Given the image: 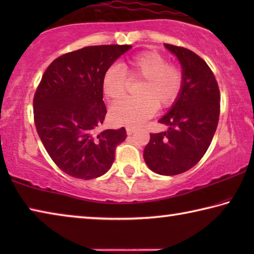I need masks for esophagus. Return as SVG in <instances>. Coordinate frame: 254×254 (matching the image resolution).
<instances>
[{"label":"esophagus","mask_w":254,"mask_h":254,"mask_svg":"<svg viewBox=\"0 0 254 254\" xmlns=\"http://www.w3.org/2000/svg\"><path fill=\"white\" fill-rule=\"evenodd\" d=\"M135 132V128L134 127H127V135H131V134H133V133Z\"/></svg>","instance_id":"1"}]
</instances>
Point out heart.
Here are the masks:
<instances>
[{"mask_svg":"<svg viewBox=\"0 0 254 254\" xmlns=\"http://www.w3.org/2000/svg\"><path fill=\"white\" fill-rule=\"evenodd\" d=\"M142 80L136 98H126L112 105L110 118L115 124L141 126L154 115L157 106L167 109L177 100L184 84L183 70L168 64L156 51H144L122 65L110 66L103 75L102 91L109 101H117L127 92V79Z\"/></svg>","mask_w":254,"mask_h":254,"instance_id":"b5f03b06","label":"heart"}]
</instances>
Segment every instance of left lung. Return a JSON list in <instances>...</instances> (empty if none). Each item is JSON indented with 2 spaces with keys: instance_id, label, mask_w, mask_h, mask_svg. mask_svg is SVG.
Returning <instances> with one entry per match:
<instances>
[{
  "instance_id": "8db88e82",
  "label": "left lung",
  "mask_w": 254,
  "mask_h": 254,
  "mask_svg": "<svg viewBox=\"0 0 254 254\" xmlns=\"http://www.w3.org/2000/svg\"><path fill=\"white\" fill-rule=\"evenodd\" d=\"M165 47L178 58L184 84L168 113L159 120L168 130L150 134L143 158L153 173L175 176L192 168L207 151L220 118L221 97L204 59L184 47Z\"/></svg>"
}]
</instances>
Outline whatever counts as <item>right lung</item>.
Listing matches in <instances>:
<instances>
[{
  "instance_id": "right-lung-1",
  "label": "right lung",
  "mask_w": 254,
  "mask_h": 254,
  "mask_svg": "<svg viewBox=\"0 0 254 254\" xmlns=\"http://www.w3.org/2000/svg\"><path fill=\"white\" fill-rule=\"evenodd\" d=\"M128 45L91 46L60 56L47 68L33 97L34 124L47 152L64 173L79 179L104 175L127 137L96 128L104 121L103 75Z\"/></svg>"
}]
</instances>
